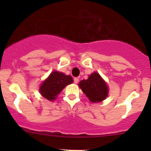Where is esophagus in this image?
I'll return each instance as SVG.
<instances>
[{"mask_svg":"<svg viewBox=\"0 0 151 151\" xmlns=\"http://www.w3.org/2000/svg\"><path fill=\"white\" fill-rule=\"evenodd\" d=\"M78 81H79V79H78L77 77H74V82L75 83V84H77V83H78Z\"/></svg>","mask_w":151,"mask_h":151,"instance_id":"34e87169","label":"esophagus"}]
</instances>
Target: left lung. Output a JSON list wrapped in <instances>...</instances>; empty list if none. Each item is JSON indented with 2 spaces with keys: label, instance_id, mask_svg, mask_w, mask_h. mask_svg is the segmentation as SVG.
Returning <instances> with one entry per match:
<instances>
[{
  "label": "left lung",
  "instance_id": "obj_1",
  "mask_svg": "<svg viewBox=\"0 0 151 151\" xmlns=\"http://www.w3.org/2000/svg\"><path fill=\"white\" fill-rule=\"evenodd\" d=\"M79 87L91 102L103 101L108 95L106 84L96 72L90 74L86 80L81 81Z\"/></svg>",
  "mask_w": 151,
  "mask_h": 151
}]
</instances>
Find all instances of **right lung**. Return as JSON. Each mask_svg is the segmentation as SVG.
<instances>
[{"instance_id":"obj_1","label":"right lung","mask_w":151,"mask_h":151,"mask_svg":"<svg viewBox=\"0 0 151 151\" xmlns=\"http://www.w3.org/2000/svg\"><path fill=\"white\" fill-rule=\"evenodd\" d=\"M72 82L73 79L71 76L55 71L42 83L40 88V91L43 97L50 101H53L66 86Z\"/></svg>"}]
</instances>
